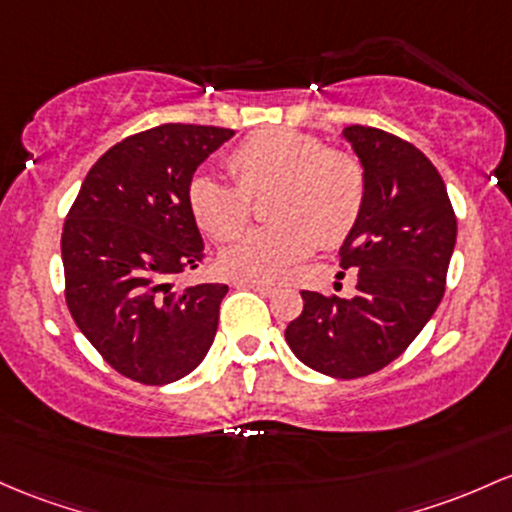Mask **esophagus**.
<instances>
[{
  "mask_svg": "<svg viewBox=\"0 0 512 512\" xmlns=\"http://www.w3.org/2000/svg\"><path fill=\"white\" fill-rule=\"evenodd\" d=\"M235 286H240V289H255L257 294L262 296H269L277 291V286L269 284V282H250V279H240V282H235Z\"/></svg>",
  "mask_w": 512,
  "mask_h": 512,
  "instance_id": "esophagus-1",
  "label": "esophagus"
}]
</instances>
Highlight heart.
I'll return each mask as SVG.
<instances>
[{
    "label": "heart",
    "instance_id": "obj_1",
    "mask_svg": "<svg viewBox=\"0 0 512 512\" xmlns=\"http://www.w3.org/2000/svg\"><path fill=\"white\" fill-rule=\"evenodd\" d=\"M235 182L194 174L189 211L213 240H233L250 221V196L274 192L267 216L274 226L243 235L218 257L230 277L267 282L323 245H338L355 228L364 204V170L357 157L328 150L291 128H262L228 157Z\"/></svg>",
    "mask_w": 512,
    "mask_h": 512
}]
</instances>
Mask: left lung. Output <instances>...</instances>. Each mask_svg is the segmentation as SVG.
Returning <instances> with one entry per match:
<instances>
[{
	"instance_id": "left-lung-1",
	"label": "left lung",
	"mask_w": 512,
	"mask_h": 512,
	"mask_svg": "<svg viewBox=\"0 0 512 512\" xmlns=\"http://www.w3.org/2000/svg\"><path fill=\"white\" fill-rule=\"evenodd\" d=\"M364 170V204L340 247V267L357 269V294L303 291V311L284 330L306 367L359 379L393 362L445 294L457 218L432 162L406 140L369 126L340 133Z\"/></svg>"
}]
</instances>
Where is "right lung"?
Segmentation results:
<instances>
[{
  "instance_id": "obj_1",
  "label": "right lung",
  "mask_w": 512,
  "mask_h": 512,
  "mask_svg": "<svg viewBox=\"0 0 512 512\" xmlns=\"http://www.w3.org/2000/svg\"><path fill=\"white\" fill-rule=\"evenodd\" d=\"M233 136L230 128L165 123L121 140L89 170L67 213V308L94 350L140 384L184 379L216 338L228 286L174 291L172 277L204 257L189 182Z\"/></svg>"
}]
</instances>
